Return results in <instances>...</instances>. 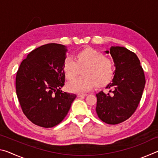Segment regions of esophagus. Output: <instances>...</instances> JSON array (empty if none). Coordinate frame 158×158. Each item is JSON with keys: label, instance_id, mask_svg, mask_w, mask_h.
Returning <instances> with one entry per match:
<instances>
[{"label": "esophagus", "instance_id": "1", "mask_svg": "<svg viewBox=\"0 0 158 158\" xmlns=\"http://www.w3.org/2000/svg\"><path fill=\"white\" fill-rule=\"evenodd\" d=\"M86 95L87 94H85V93H78V94H77V96H78L79 98H84Z\"/></svg>", "mask_w": 158, "mask_h": 158}]
</instances>
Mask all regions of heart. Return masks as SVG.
<instances>
[{
  "instance_id": "obj_1",
  "label": "heart",
  "mask_w": 158,
  "mask_h": 158,
  "mask_svg": "<svg viewBox=\"0 0 158 158\" xmlns=\"http://www.w3.org/2000/svg\"><path fill=\"white\" fill-rule=\"evenodd\" d=\"M84 77L77 78L68 83L67 89L73 93H85L92 89L95 84L104 86L109 84L114 73V64L109 58L93 49H85L79 52L75 60L66 56L63 62V72L68 80L74 79L82 69Z\"/></svg>"
}]
</instances>
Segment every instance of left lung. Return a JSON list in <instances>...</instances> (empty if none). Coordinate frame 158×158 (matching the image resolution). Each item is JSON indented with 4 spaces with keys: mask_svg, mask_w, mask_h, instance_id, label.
I'll return each instance as SVG.
<instances>
[{
    "mask_svg": "<svg viewBox=\"0 0 158 158\" xmlns=\"http://www.w3.org/2000/svg\"><path fill=\"white\" fill-rule=\"evenodd\" d=\"M111 56L116 69L108 93L96 94V113L99 118L110 125L129 118L137 109L145 87L146 79L140 60L135 53L123 47L112 46L105 51Z\"/></svg>",
    "mask_w": 158,
    "mask_h": 158,
    "instance_id": "obj_1",
    "label": "left lung"
}]
</instances>
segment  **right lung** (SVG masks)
I'll list each match as a JSON object with an SVG mask.
<instances>
[{
  "mask_svg": "<svg viewBox=\"0 0 158 158\" xmlns=\"http://www.w3.org/2000/svg\"><path fill=\"white\" fill-rule=\"evenodd\" d=\"M68 48L51 43L32 51L21 62L16 92L26 116L38 126L54 127L68 114L75 94L63 92V66Z\"/></svg>",
  "mask_w": 158,
  "mask_h": 158,
  "instance_id": "right-lung-1",
  "label": "right lung"
}]
</instances>
